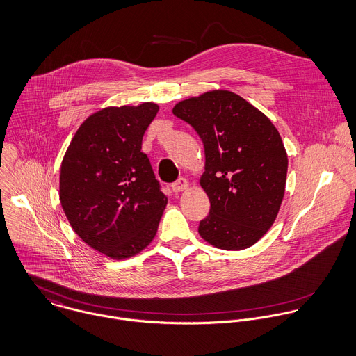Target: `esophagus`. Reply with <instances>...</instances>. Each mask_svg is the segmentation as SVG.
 I'll return each mask as SVG.
<instances>
[{
	"label": "esophagus",
	"mask_w": 356,
	"mask_h": 356,
	"mask_svg": "<svg viewBox=\"0 0 356 356\" xmlns=\"http://www.w3.org/2000/svg\"><path fill=\"white\" fill-rule=\"evenodd\" d=\"M187 187H188V181H187L184 177H180V179H177L175 183H172V190H173L175 193H180V191L186 190Z\"/></svg>",
	"instance_id": "34e87169"
}]
</instances>
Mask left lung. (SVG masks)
<instances>
[{"mask_svg": "<svg viewBox=\"0 0 356 356\" xmlns=\"http://www.w3.org/2000/svg\"><path fill=\"white\" fill-rule=\"evenodd\" d=\"M205 148L201 186L211 209L201 236L224 250L254 245L273 225L284 200L287 155L273 122L241 96L213 90L177 103Z\"/></svg>", "mask_w": 356, "mask_h": 356, "instance_id": "obj_1", "label": "left lung"}]
</instances>
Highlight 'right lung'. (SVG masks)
<instances>
[{
    "mask_svg": "<svg viewBox=\"0 0 356 356\" xmlns=\"http://www.w3.org/2000/svg\"><path fill=\"white\" fill-rule=\"evenodd\" d=\"M156 113L154 103L95 113L74 135L62 162L60 202L72 229L115 260L152 241L168 202L142 152Z\"/></svg>",
    "mask_w": 356,
    "mask_h": 356,
    "instance_id": "add662e5",
    "label": "right lung"
}]
</instances>
